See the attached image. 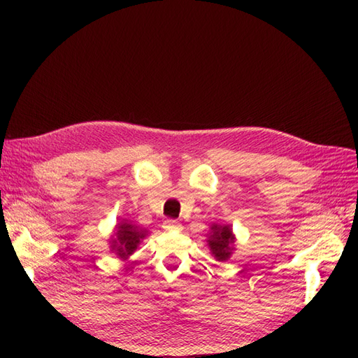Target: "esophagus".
I'll list each match as a JSON object with an SVG mask.
<instances>
[{"instance_id":"esophagus-1","label":"esophagus","mask_w":358,"mask_h":358,"mask_svg":"<svg viewBox=\"0 0 358 358\" xmlns=\"http://www.w3.org/2000/svg\"><path fill=\"white\" fill-rule=\"evenodd\" d=\"M163 227H164V231H167V232H177V231H181V223L177 222V220L169 218L163 223Z\"/></svg>"}]
</instances>
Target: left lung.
<instances>
[{
    "label": "left lung",
    "mask_w": 358,
    "mask_h": 358,
    "mask_svg": "<svg viewBox=\"0 0 358 358\" xmlns=\"http://www.w3.org/2000/svg\"><path fill=\"white\" fill-rule=\"evenodd\" d=\"M212 235L208 240L210 252L214 254L218 262H224L232 254L234 245V234L229 226L214 224L210 227Z\"/></svg>",
    "instance_id": "8db88e82"
}]
</instances>
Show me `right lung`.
Masks as SVG:
<instances>
[{
    "mask_svg": "<svg viewBox=\"0 0 358 358\" xmlns=\"http://www.w3.org/2000/svg\"><path fill=\"white\" fill-rule=\"evenodd\" d=\"M117 238L113 240V250L121 257L124 258L131 255L134 250L138 246L141 238H144L146 232L140 231L138 227L131 224V223H121L118 224V229L115 232Z\"/></svg>",
    "mask_w": 358,
    "mask_h": 358,
    "instance_id": "right-lung-1",
    "label": "right lung"
}]
</instances>
